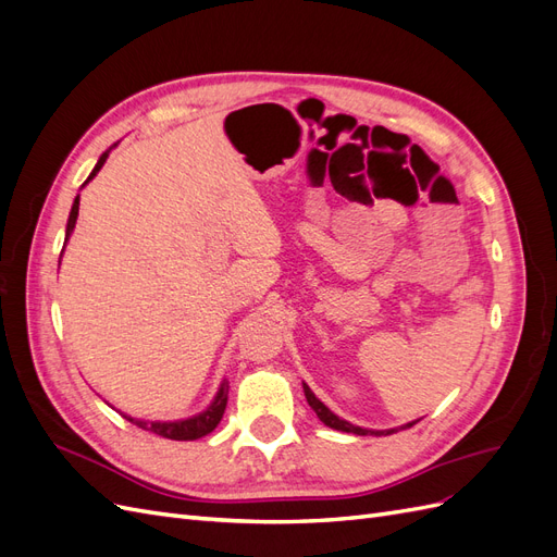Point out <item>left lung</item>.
Wrapping results in <instances>:
<instances>
[{"instance_id": "obj_1", "label": "left lung", "mask_w": 557, "mask_h": 557, "mask_svg": "<svg viewBox=\"0 0 557 557\" xmlns=\"http://www.w3.org/2000/svg\"><path fill=\"white\" fill-rule=\"evenodd\" d=\"M305 385V395H307V401H309V407L315 411V416L323 420V423L327 425V428H332V430H339V432H350V434H360V436H364V434H376V436H385V434H395V432H399V430H407V428H413L418 420H413V423H407V425H401V428H393V430H367V428H358V425H352V423H348V420H344V418H339L336 413H332L323 401H320L315 395H313V391L311 387L307 385V383H301Z\"/></svg>"}]
</instances>
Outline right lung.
Instances as JSON below:
<instances>
[{
    "mask_svg": "<svg viewBox=\"0 0 557 557\" xmlns=\"http://www.w3.org/2000/svg\"><path fill=\"white\" fill-rule=\"evenodd\" d=\"M115 146H117V144H113L109 150H104V153L99 156V160H97V164H95V170L90 172L88 181L83 183V185H88V183L97 176V172L102 170L107 158H109V153H111V150H113ZM78 201H81V195H76L74 205H72V211H70V221H66L64 246H66V242H70L72 232H74V227H76ZM60 260H62V252H60ZM227 393H230V383H227V379H223V383H221V387H218V393H215V397H213V401L209 404V407H207L205 411H201V413H195V416L183 418V420H141V418H132V416H127V413H123V418L129 420V423H134L137 428H141V430H148V432L164 436V440L195 442V440H201V436H207L209 432H213L215 425L221 423V418H223L225 407H227Z\"/></svg>",
    "mask_w": 557,
    "mask_h": 557,
    "instance_id": "right-lung-1",
    "label": "right lung"
}]
</instances>
